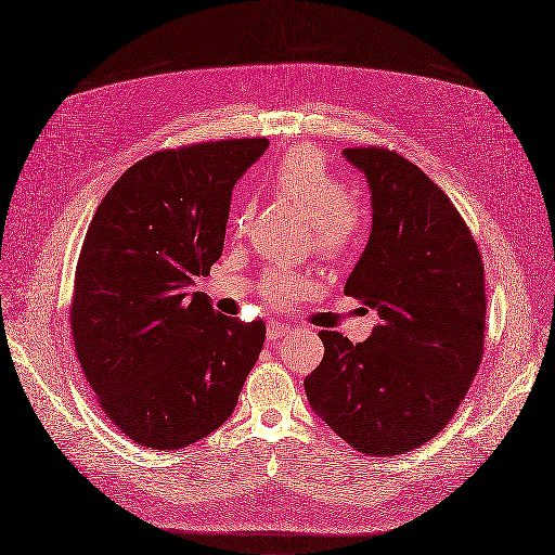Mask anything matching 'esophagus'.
Listing matches in <instances>:
<instances>
[{
  "instance_id": "1",
  "label": "esophagus",
  "mask_w": 555,
  "mask_h": 555,
  "mask_svg": "<svg viewBox=\"0 0 555 555\" xmlns=\"http://www.w3.org/2000/svg\"><path fill=\"white\" fill-rule=\"evenodd\" d=\"M292 332V327L288 325H284V323H280V321H271L269 323V327H267V336H269V340H278V338H282L284 334H288Z\"/></svg>"
}]
</instances>
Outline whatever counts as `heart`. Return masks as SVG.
Masks as SVG:
<instances>
[{"mask_svg": "<svg viewBox=\"0 0 555 555\" xmlns=\"http://www.w3.org/2000/svg\"><path fill=\"white\" fill-rule=\"evenodd\" d=\"M275 190L294 201L305 217L311 221L313 246L323 257L338 259L346 257L361 230L359 212L348 203L346 184H343L330 169L319 149L300 144L288 149L273 169ZM253 219V205L246 203L234 215V232L244 234ZM307 280L296 273H273L267 280L269 300L286 302L305 292Z\"/></svg>", "mask_w": 555, "mask_h": 555, "instance_id": "obj_1", "label": "heart"}]
</instances>
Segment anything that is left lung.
<instances>
[{
  "label": "left lung",
  "instance_id": "8db88e82",
  "mask_svg": "<svg viewBox=\"0 0 555 555\" xmlns=\"http://www.w3.org/2000/svg\"><path fill=\"white\" fill-rule=\"evenodd\" d=\"M365 176L373 228L343 294L377 311L363 343L319 336L311 411L365 456H395L452 420L479 371L486 284L477 242L438 184L388 149H343Z\"/></svg>",
  "mask_w": 555,
  "mask_h": 555
}]
</instances>
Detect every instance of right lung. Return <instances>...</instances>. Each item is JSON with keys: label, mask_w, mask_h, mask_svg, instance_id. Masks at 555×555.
<instances>
[{"label": "right lung", "mask_w": 555, "mask_h": 555, "mask_svg": "<svg viewBox=\"0 0 555 555\" xmlns=\"http://www.w3.org/2000/svg\"><path fill=\"white\" fill-rule=\"evenodd\" d=\"M269 140L153 153L99 203L74 280L72 336L121 434L180 450L232 415L267 325L217 313L194 280L223 253L232 188Z\"/></svg>", "instance_id": "right-lung-1"}]
</instances>
